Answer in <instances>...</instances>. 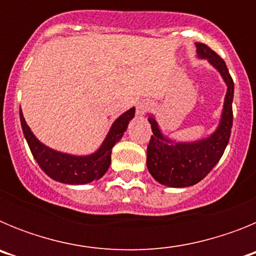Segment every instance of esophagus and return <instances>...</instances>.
<instances>
[{
	"label": "esophagus",
	"instance_id": "34e87169",
	"mask_svg": "<svg viewBox=\"0 0 256 256\" xmlns=\"http://www.w3.org/2000/svg\"><path fill=\"white\" fill-rule=\"evenodd\" d=\"M148 108H150V104L146 102V101H142V102H140L138 106H137V114L144 115V112H148Z\"/></svg>",
	"mask_w": 256,
	"mask_h": 256
}]
</instances>
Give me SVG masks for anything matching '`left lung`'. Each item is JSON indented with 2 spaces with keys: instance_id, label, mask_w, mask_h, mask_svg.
<instances>
[{
  "instance_id": "8db88e82",
  "label": "left lung",
  "mask_w": 256,
  "mask_h": 256,
  "mask_svg": "<svg viewBox=\"0 0 256 256\" xmlns=\"http://www.w3.org/2000/svg\"><path fill=\"white\" fill-rule=\"evenodd\" d=\"M198 58H205L216 69L227 86L220 120L216 130L205 138L191 142H177L164 136L152 115L148 123L154 134L148 146V169L154 180L168 187L182 188L204 180L220 160L230 137L234 112V84L224 60L204 44H195Z\"/></svg>"
}]
</instances>
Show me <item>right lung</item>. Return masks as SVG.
Segmentation results:
<instances>
[{"mask_svg": "<svg viewBox=\"0 0 256 256\" xmlns=\"http://www.w3.org/2000/svg\"><path fill=\"white\" fill-rule=\"evenodd\" d=\"M136 108H130L118 118L106 134L101 146L90 155H72L54 150L44 144L33 134L26 124L22 108H20V123L22 133L29 144L32 154L40 169L52 178L66 184H86L100 180L108 172L112 162V150L116 142L120 141L128 124L134 118Z\"/></svg>", "mask_w": 256, "mask_h": 256, "instance_id": "add662e5", "label": "right lung"}]
</instances>
